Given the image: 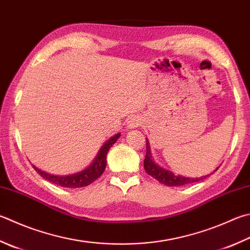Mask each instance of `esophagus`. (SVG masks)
I'll return each mask as SVG.
<instances>
[{
  "mask_svg": "<svg viewBox=\"0 0 250 250\" xmlns=\"http://www.w3.org/2000/svg\"><path fill=\"white\" fill-rule=\"evenodd\" d=\"M141 124H143V121H141L140 117L138 116H133L129 121L127 122V127L128 128H136V127H139Z\"/></svg>",
  "mask_w": 250,
  "mask_h": 250,
  "instance_id": "34e87169",
  "label": "esophagus"
}]
</instances>
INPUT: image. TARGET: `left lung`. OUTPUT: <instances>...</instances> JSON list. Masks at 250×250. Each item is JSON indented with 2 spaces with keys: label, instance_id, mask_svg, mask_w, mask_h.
Listing matches in <instances>:
<instances>
[{
  "label": "left lung",
  "instance_id": "left-lung-1",
  "mask_svg": "<svg viewBox=\"0 0 250 250\" xmlns=\"http://www.w3.org/2000/svg\"><path fill=\"white\" fill-rule=\"evenodd\" d=\"M147 140V149H146V157H145V161H144V167H145V171L147 172L150 176H152L155 180L159 181L161 184H164L167 186H184V185H188V184H192L196 182H199L205 180V178L208 177L209 175H205L201 177H185L182 175H175L173 172L168 171V169L163 168L159 166V164L155 163V161L152 158L151 154V150H150V144L148 139ZM220 167H216L213 172H215Z\"/></svg>",
  "mask_w": 250,
  "mask_h": 250
}]
</instances>
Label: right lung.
<instances>
[{"label":"right lung","mask_w":250,"mask_h":250,"mask_svg":"<svg viewBox=\"0 0 250 250\" xmlns=\"http://www.w3.org/2000/svg\"><path fill=\"white\" fill-rule=\"evenodd\" d=\"M120 136L121 133H117L116 135H114L113 137L107 140L100 148V150H99L98 154L96 155L95 160H93L90 166H88L81 172L68 174V175H53V174L42 171V169L38 168L35 166L32 167L36 169V172L43 177L44 180L53 183L58 186L66 188L86 187L95 182L97 178L100 177L103 172H104L106 167V153L112 146L116 143Z\"/></svg>","instance_id":"1"}]
</instances>
